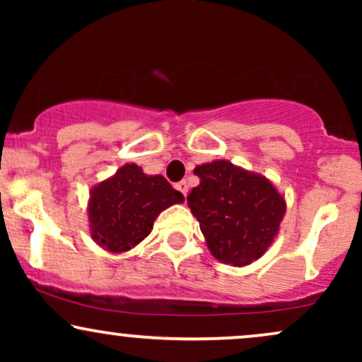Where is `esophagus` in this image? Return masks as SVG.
<instances>
[{
  "label": "esophagus",
  "instance_id": "34e87169",
  "mask_svg": "<svg viewBox=\"0 0 362 362\" xmlns=\"http://www.w3.org/2000/svg\"><path fill=\"white\" fill-rule=\"evenodd\" d=\"M175 189L178 190V192H182V194H187V189H189V185H187V182L185 180H180V182H177L175 184Z\"/></svg>",
  "mask_w": 362,
  "mask_h": 362
}]
</instances>
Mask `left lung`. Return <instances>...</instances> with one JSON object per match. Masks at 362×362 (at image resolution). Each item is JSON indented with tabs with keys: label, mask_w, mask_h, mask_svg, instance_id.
Instances as JSON below:
<instances>
[{
	"label": "left lung",
	"mask_w": 362,
	"mask_h": 362,
	"mask_svg": "<svg viewBox=\"0 0 362 362\" xmlns=\"http://www.w3.org/2000/svg\"><path fill=\"white\" fill-rule=\"evenodd\" d=\"M201 184L187 195L209 250L236 267L267 250L286 213L284 197L265 177L213 161L194 170Z\"/></svg>",
	"instance_id": "8db88e82"
}]
</instances>
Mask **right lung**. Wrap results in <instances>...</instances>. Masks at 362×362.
I'll return each mask as SVG.
<instances>
[{"label": "right lung", "instance_id": "1", "mask_svg": "<svg viewBox=\"0 0 362 362\" xmlns=\"http://www.w3.org/2000/svg\"><path fill=\"white\" fill-rule=\"evenodd\" d=\"M184 195L161 175L148 177L138 165H124L91 190V235L110 252H126L151 233L156 216Z\"/></svg>", "mask_w": 362, "mask_h": 362}]
</instances>
